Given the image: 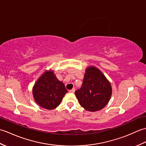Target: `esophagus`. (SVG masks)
<instances>
[{
  "mask_svg": "<svg viewBox=\"0 0 146 146\" xmlns=\"http://www.w3.org/2000/svg\"><path fill=\"white\" fill-rule=\"evenodd\" d=\"M75 88H73V89H71V90H69V92L70 93H74V92H75Z\"/></svg>",
  "mask_w": 146,
  "mask_h": 146,
  "instance_id": "obj_1",
  "label": "esophagus"
}]
</instances>
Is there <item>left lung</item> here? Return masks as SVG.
I'll return each instance as SVG.
<instances>
[{"label":"left lung","mask_w":146,"mask_h":146,"mask_svg":"<svg viewBox=\"0 0 146 146\" xmlns=\"http://www.w3.org/2000/svg\"><path fill=\"white\" fill-rule=\"evenodd\" d=\"M111 86L106 77L95 66L86 69L81 88L75 92L79 103L85 110L95 111L102 109L109 102Z\"/></svg>","instance_id":"8db88e82"}]
</instances>
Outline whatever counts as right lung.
I'll use <instances>...</instances> for the list:
<instances>
[{"instance_id":"1","label":"right lung","mask_w":146,"mask_h":146,"mask_svg":"<svg viewBox=\"0 0 146 146\" xmlns=\"http://www.w3.org/2000/svg\"><path fill=\"white\" fill-rule=\"evenodd\" d=\"M66 93L67 90L63 83L59 81L51 70L46 71L37 80L33 88V97L36 103L48 110L56 108Z\"/></svg>"}]
</instances>
